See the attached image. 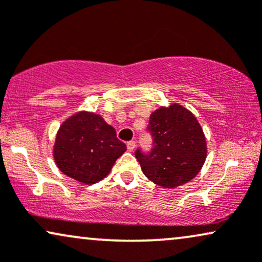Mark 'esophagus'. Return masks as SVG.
<instances>
[{
    "mask_svg": "<svg viewBox=\"0 0 262 262\" xmlns=\"http://www.w3.org/2000/svg\"><path fill=\"white\" fill-rule=\"evenodd\" d=\"M127 150L128 151H134V149H135V147H136V143H135V141H130V142H127Z\"/></svg>",
    "mask_w": 262,
    "mask_h": 262,
    "instance_id": "1",
    "label": "esophagus"
}]
</instances>
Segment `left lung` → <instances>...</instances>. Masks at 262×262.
I'll return each mask as SVG.
<instances>
[{
  "mask_svg": "<svg viewBox=\"0 0 262 262\" xmlns=\"http://www.w3.org/2000/svg\"><path fill=\"white\" fill-rule=\"evenodd\" d=\"M154 148L136 151V159L149 181L162 188H177L199 174L207 158L206 136L188 108L179 103L160 106L149 119Z\"/></svg>",
  "mask_w": 262,
  "mask_h": 262,
  "instance_id": "8db88e82",
  "label": "left lung"
}]
</instances>
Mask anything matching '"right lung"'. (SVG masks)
<instances>
[{
  "label": "right lung",
  "mask_w": 262,
  "mask_h": 262,
  "mask_svg": "<svg viewBox=\"0 0 262 262\" xmlns=\"http://www.w3.org/2000/svg\"><path fill=\"white\" fill-rule=\"evenodd\" d=\"M126 145L100 114L80 111L60 125L53 147L54 161L63 174L95 184L110 174Z\"/></svg>",
  "instance_id": "add662e5"
}]
</instances>
